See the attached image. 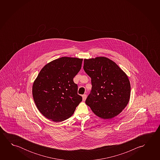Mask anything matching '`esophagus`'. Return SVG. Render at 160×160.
I'll return each mask as SVG.
<instances>
[{"mask_svg":"<svg viewBox=\"0 0 160 160\" xmlns=\"http://www.w3.org/2000/svg\"><path fill=\"white\" fill-rule=\"evenodd\" d=\"M82 97V100L85 101V100H86V99H87V95L84 94Z\"/></svg>","mask_w":160,"mask_h":160,"instance_id":"34e87169","label":"esophagus"}]
</instances>
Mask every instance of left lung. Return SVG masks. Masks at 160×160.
<instances>
[{
	"label": "left lung",
	"instance_id": "obj_1",
	"mask_svg": "<svg viewBox=\"0 0 160 160\" xmlns=\"http://www.w3.org/2000/svg\"><path fill=\"white\" fill-rule=\"evenodd\" d=\"M84 71L92 79V90L85 101L100 118L110 119L128 104L131 85L126 73L105 57L84 59Z\"/></svg>",
	"mask_w": 160,
	"mask_h": 160
}]
</instances>
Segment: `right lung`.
I'll return each mask as SVG.
<instances>
[{
  "label": "right lung",
  "mask_w": 160,
  "mask_h": 160,
  "mask_svg": "<svg viewBox=\"0 0 160 160\" xmlns=\"http://www.w3.org/2000/svg\"><path fill=\"white\" fill-rule=\"evenodd\" d=\"M82 59L62 57L47 63L33 84L32 94L39 112L55 122L68 119L82 101L73 78L81 68Z\"/></svg>",
  "instance_id": "obj_1"
}]
</instances>
